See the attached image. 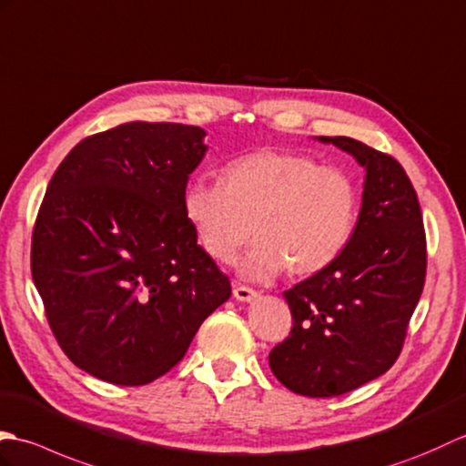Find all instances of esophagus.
I'll list each match as a JSON object with an SVG mask.
<instances>
[{"label": "esophagus", "instance_id": "obj_1", "mask_svg": "<svg viewBox=\"0 0 466 466\" xmlns=\"http://www.w3.org/2000/svg\"><path fill=\"white\" fill-rule=\"evenodd\" d=\"M257 293L255 289H251V287H245V285H235L233 287V297L237 299V301H245V303H249V301H253V299H257Z\"/></svg>", "mask_w": 466, "mask_h": 466}]
</instances>
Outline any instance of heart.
Returning <instances> with one entry per match:
<instances>
[{
  "instance_id": "obj_1",
  "label": "heart",
  "mask_w": 466,
  "mask_h": 466,
  "mask_svg": "<svg viewBox=\"0 0 466 466\" xmlns=\"http://www.w3.org/2000/svg\"><path fill=\"white\" fill-rule=\"evenodd\" d=\"M183 215L201 249L229 263L257 237L241 261L253 279L323 271L345 251L359 215V189L350 175L319 165L305 153L259 149L221 169L219 185L187 183Z\"/></svg>"
}]
</instances>
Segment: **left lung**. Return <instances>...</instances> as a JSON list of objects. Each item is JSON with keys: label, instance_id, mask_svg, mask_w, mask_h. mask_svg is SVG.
I'll use <instances>...</instances> for the list:
<instances>
[{"label": "left lung", "instance_id": "left-lung-1", "mask_svg": "<svg viewBox=\"0 0 466 466\" xmlns=\"http://www.w3.org/2000/svg\"><path fill=\"white\" fill-rule=\"evenodd\" d=\"M365 167L359 219L345 251L283 293L293 329L268 367L303 397H339L395 365L425 287L422 213L400 163L350 137H319Z\"/></svg>", "mask_w": 466, "mask_h": 466}]
</instances>
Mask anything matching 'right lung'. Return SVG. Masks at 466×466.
<instances>
[{"label":"right lung","instance_id":"1","mask_svg":"<svg viewBox=\"0 0 466 466\" xmlns=\"http://www.w3.org/2000/svg\"><path fill=\"white\" fill-rule=\"evenodd\" d=\"M203 137L181 123H123L79 141L47 185L31 277L59 347L101 380L159 379L231 297L181 207Z\"/></svg>","mask_w":466,"mask_h":466}]
</instances>
